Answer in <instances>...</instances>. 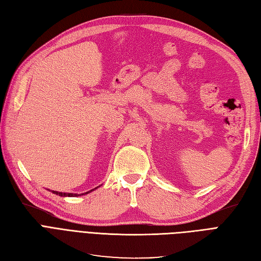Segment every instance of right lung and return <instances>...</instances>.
<instances>
[{
	"label": "right lung",
	"instance_id": "1",
	"mask_svg": "<svg viewBox=\"0 0 261 261\" xmlns=\"http://www.w3.org/2000/svg\"><path fill=\"white\" fill-rule=\"evenodd\" d=\"M98 187H96L94 189H97ZM93 189H91L90 192H92ZM53 194H55V195H59V196H61V197H77V196H82V195H86V194H89L90 192H86V193H84V194H73V193H61V192H57V191H51Z\"/></svg>",
	"mask_w": 261,
	"mask_h": 261
}]
</instances>
